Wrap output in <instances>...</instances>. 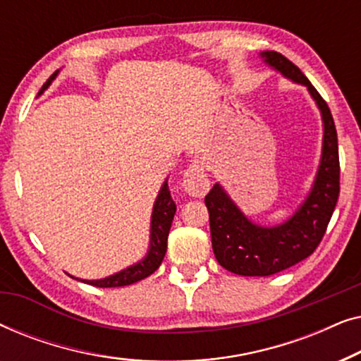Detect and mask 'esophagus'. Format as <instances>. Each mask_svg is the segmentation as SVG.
Masks as SVG:
<instances>
[{
    "label": "esophagus",
    "instance_id": "34e87169",
    "mask_svg": "<svg viewBox=\"0 0 361 361\" xmlns=\"http://www.w3.org/2000/svg\"><path fill=\"white\" fill-rule=\"evenodd\" d=\"M184 190L192 197H202L207 194L210 187L209 176H207L204 162L194 161L184 172Z\"/></svg>",
    "mask_w": 361,
    "mask_h": 361
}]
</instances>
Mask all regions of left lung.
<instances>
[{
  "instance_id": "left-lung-1",
  "label": "left lung",
  "mask_w": 361,
  "mask_h": 361,
  "mask_svg": "<svg viewBox=\"0 0 361 361\" xmlns=\"http://www.w3.org/2000/svg\"><path fill=\"white\" fill-rule=\"evenodd\" d=\"M261 57L289 80L307 87L322 115L324 142L312 189L284 224H253L220 184H215L205 195L215 258L225 269L241 276L276 274L312 255L324 238L340 194L337 130L329 105L300 68L283 54L266 51L261 52Z\"/></svg>"
}]
</instances>
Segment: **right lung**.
<instances>
[{
    "instance_id": "add662e5",
    "label": "right lung",
    "mask_w": 361,
    "mask_h": 361,
    "mask_svg": "<svg viewBox=\"0 0 361 361\" xmlns=\"http://www.w3.org/2000/svg\"><path fill=\"white\" fill-rule=\"evenodd\" d=\"M57 72H54L49 80L44 83L41 90H39L37 95L46 90V88L51 85V82L57 77ZM176 204L171 197L169 185H167V180L162 184L159 195L154 202V207H152V216H151V236H149V250H147V255L141 261H137L136 264L130 266V268L120 271V273L108 276V278L97 279V281H87V279H78L82 283L92 284L95 288H120V286H130L135 284L137 281L147 278L154 271L159 268L162 259L166 256L167 250V236H169V230L172 225V219H174L176 214ZM73 278V276H71Z\"/></svg>"
}]
</instances>
